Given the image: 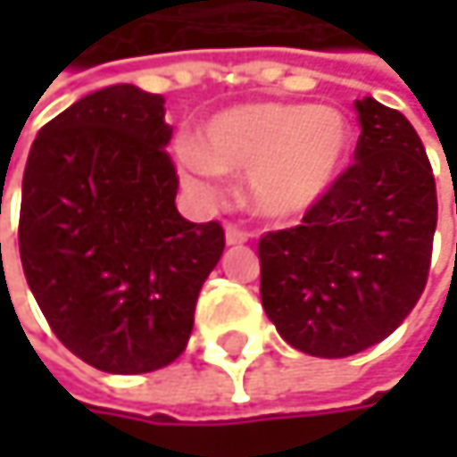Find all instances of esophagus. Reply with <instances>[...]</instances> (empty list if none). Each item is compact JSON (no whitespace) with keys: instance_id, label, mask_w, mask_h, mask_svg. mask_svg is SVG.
Instances as JSON below:
<instances>
[{"instance_id":"obj_1","label":"esophagus","mask_w":457,"mask_h":457,"mask_svg":"<svg viewBox=\"0 0 457 457\" xmlns=\"http://www.w3.org/2000/svg\"><path fill=\"white\" fill-rule=\"evenodd\" d=\"M248 240V232L240 225H228V245H243Z\"/></svg>"}]
</instances>
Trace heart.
<instances>
[{
	"mask_svg": "<svg viewBox=\"0 0 457 457\" xmlns=\"http://www.w3.org/2000/svg\"><path fill=\"white\" fill-rule=\"evenodd\" d=\"M352 150L346 116L328 105L259 103L206 121L198 145H179L182 179L201 195L217 174L248 177L251 206L270 220H296L338 182Z\"/></svg>",
	"mask_w": 457,
	"mask_h": 457,
	"instance_id": "1",
	"label": "heart"
}]
</instances>
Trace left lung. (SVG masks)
I'll return each mask as SVG.
<instances>
[{
    "label": "left lung",
    "instance_id": "1",
    "mask_svg": "<svg viewBox=\"0 0 457 457\" xmlns=\"http://www.w3.org/2000/svg\"><path fill=\"white\" fill-rule=\"evenodd\" d=\"M354 163L302 225L259 237L262 307L312 357L357 354L400 328L431 267L436 185L423 142L395 108L354 103Z\"/></svg>",
    "mask_w": 457,
    "mask_h": 457
}]
</instances>
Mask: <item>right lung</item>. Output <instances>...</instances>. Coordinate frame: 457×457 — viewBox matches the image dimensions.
<instances>
[{
  "label": "right lung",
  "instance_id": "add662e5",
  "mask_svg": "<svg viewBox=\"0 0 457 457\" xmlns=\"http://www.w3.org/2000/svg\"><path fill=\"white\" fill-rule=\"evenodd\" d=\"M163 97L105 87L54 116L23 171L21 262L52 333L105 373L174 362L201 286L225 251L220 222H187L163 150Z\"/></svg>",
  "mask_w": 457,
  "mask_h": 457
}]
</instances>
